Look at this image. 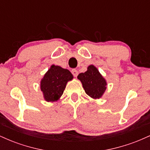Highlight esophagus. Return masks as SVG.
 Masks as SVG:
<instances>
[{
  "label": "esophagus",
  "mask_w": 150,
  "mask_h": 150,
  "mask_svg": "<svg viewBox=\"0 0 150 150\" xmlns=\"http://www.w3.org/2000/svg\"><path fill=\"white\" fill-rule=\"evenodd\" d=\"M72 73H73L74 77H76L77 76V75H78V71H77L76 69H73L72 70Z\"/></svg>",
  "instance_id": "1"
}]
</instances>
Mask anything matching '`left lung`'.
<instances>
[{
	"instance_id": "8db88e82",
	"label": "left lung",
	"mask_w": 150,
	"mask_h": 150,
	"mask_svg": "<svg viewBox=\"0 0 150 150\" xmlns=\"http://www.w3.org/2000/svg\"><path fill=\"white\" fill-rule=\"evenodd\" d=\"M77 79L82 82L86 94L91 98L97 99L104 95L107 82L94 65H89L87 71L79 74Z\"/></svg>"
}]
</instances>
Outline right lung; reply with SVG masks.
<instances>
[{"instance_id":"add662e5","label":"right lung","mask_w":150,"mask_h":150,"mask_svg":"<svg viewBox=\"0 0 150 150\" xmlns=\"http://www.w3.org/2000/svg\"><path fill=\"white\" fill-rule=\"evenodd\" d=\"M73 79V74L68 69L51 65L40 81V89L44 100L48 102L59 100L67 83Z\"/></svg>"}]
</instances>
